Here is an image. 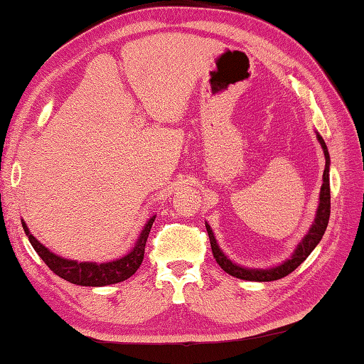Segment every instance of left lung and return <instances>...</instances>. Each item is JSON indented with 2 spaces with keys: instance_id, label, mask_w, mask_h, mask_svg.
<instances>
[{
  "instance_id": "8db88e82",
  "label": "left lung",
  "mask_w": 364,
  "mask_h": 364,
  "mask_svg": "<svg viewBox=\"0 0 364 364\" xmlns=\"http://www.w3.org/2000/svg\"><path fill=\"white\" fill-rule=\"evenodd\" d=\"M318 141L322 145L323 154H326V170H323V176H322V188H321V196H319V206H318V213H316V219L314 223L311 225L308 235L304 237L297 249L294 250V255L291 257V259L284 261L283 264L272 267V269H247L242 266H237L235 262H231L223 252L219 249L218 242H215V237L211 227L206 223V231L208 236H210V242H211V250L218 264L225 270L227 274L233 275L236 278H241V280H249V282H274V280H280V278L289 275L291 272H294L301 262H304L308 255H310L314 247L319 244V241L322 239L323 233H326L327 225H328V219H330V156H328V150L327 145L323 142V139L318 134Z\"/></svg>"
}]
</instances>
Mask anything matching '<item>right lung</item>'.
<instances>
[{
  "label": "right lung",
  "mask_w": 364,
  "mask_h": 364,
  "mask_svg": "<svg viewBox=\"0 0 364 364\" xmlns=\"http://www.w3.org/2000/svg\"><path fill=\"white\" fill-rule=\"evenodd\" d=\"M154 219H156V215H153V218H150V220L146 222V225L144 227L142 233L139 236L133 250L120 259L102 262V264H97V262H78L73 259H65V258L58 257V255L51 253L45 245H42L33 235L29 233L25 222L21 220V223L31 245L34 247V250L37 252L38 257L43 259L45 264L48 266L58 277L80 286H107V284H114V283H120L123 280H127V278L133 275L139 269V266L142 264L145 244H146V239H149Z\"/></svg>",
  "instance_id": "right-lung-1"
}]
</instances>
